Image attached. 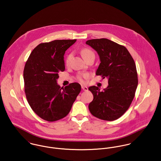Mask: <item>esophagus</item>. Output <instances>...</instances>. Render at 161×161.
Listing matches in <instances>:
<instances>
[{"label": "esophagus", "instance_id": "1", "mask_svg": "<svg viewBox=\"0 0 161 161\" xmlns=\"http://www.w3.org/2000/svg\"><path fill=\"white\" fill-rule=\"evenodd\" d=\"M81 89H82L83 91H87L88 90L87 87L86 86H84V85H82V86H81Z\"/></svg>", "mask_w": 161, "mask_h": 161}]
</instances>
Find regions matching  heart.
Instances as JSON below:
<instances>
[{
	"instance_id": "heart-1",
	"label": "heart",
	"mask_w": 161,
	"mask_h": 161,
	"mask_svg": "<svg viewBox=\"0 0 161 161\" xmlns=\"http://www.w3.org/2000/svg\"><path fill=\"white\" fill-rule=\"evenodd\" d=\"M81 55H82V56H83V58H85L87 56H89V55H91V54H94V53H93L91 50H90L89 49H87V48H84V49L81 50ZM72 56H73L72 53H70V54L67 56L66 61H65V63H66L67 65H69V64L70 61V60H71V59H72ZM88 76H89V75L87 74H85L81 75H79V76H78V79L80 81L83 82L84 80H85V79H86L88 77Z\"/></svg>"
}]
</instances>
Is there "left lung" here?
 Segmentation results:
<instances>
[{
  "label": "left lung",
  "instance_id": "obj_1",
  "mask_svg": "<svg viewBox=\"0 0 161 161\" xmlns=\"http://www.w3.org/2000/svg\"><path fill=\"white\" fill-rule=\"evenodd\" d=\"M86 44L99 54L100 63L96 74L108 80V86L102 91L95 86L88 88L94 96L89 111L99 119L116 120L127 110L135 96L138 85L136 64L125 47L107 38L89 40Z\"/></svg>",
  "mask_w": 161,
  "mask_h": 161
}]
</instances>
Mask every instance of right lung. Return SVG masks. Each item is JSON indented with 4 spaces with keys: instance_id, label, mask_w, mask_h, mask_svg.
<instances>
[{
    "instance_id": "obj_1",
    "label": "right lung",
    "mask_w": 161,
    "mask_h": 161,
    "mask_svg": "<svg viewBox=\"0 0 161 161\" xmlns=\"http://www.w3.org/2000/svg\"><path fill=\"white\" fill-rule=\"evenodd\" d=\"M76 40H56L37 45L25 64V91L32 110L44 120L53 122L66 116L81 91L78 83L58 85V73L65 70V51Z\"/></svg>"
}]
</instances>
